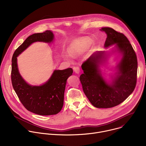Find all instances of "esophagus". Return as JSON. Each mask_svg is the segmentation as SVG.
Segmentation results:
<instances>
[{
  "label": "esophagus",
  "instance_id": "obj_1",
  "mask_svg": "<svg viewBox=\"0 0 146 146\" xmlns=\"http://www.w3.org/2000/svg\"><path fill=\"white\" fill-rule=\"evenodd\" d=\"M73 70H74V71L75 72V73H76L77 74H79V73H80V69L79 67H78V66L74 67V68H73Z\"/></svg>",
  "mask_w": 146,
  "mask_h": 146
}]
</instances>
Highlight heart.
Listing matches in <instances>:
<instances>
[{"mask_svg": "<svg viewBox=\"0 0 146 146\" xmlns=\"http://www.w3.org/2000/svg\"><path fill=\"white\" fill-rule=\"evenodd\" d=\"M92 43V40L87 37H82L73 41L69 47V52L74 56L85 51ZM66 56V55H64Z\"/></svg>", "mask_w": 146, "mask_h": 146, "instance_id": "obj_1", "label": "heart"}]
</instances>
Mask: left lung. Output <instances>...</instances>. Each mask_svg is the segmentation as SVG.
I'll list each match as a JSON object with an SVG mask.
<instances>
[{"label": "left lung", "mask_w": 146, "mask_h": 146, "mask_svg": "<svg viewBox=\"0 0 146 146\" xmlns=\"http://www.w3.org/2000/svg\"><path fill=\"white\" fill-rule=\"evenodd\" d=\"M107 35L105 47L116 44L122 58L118 65V72L111 84L103 79L99 69L105 58V51L93 54L81 65L84 73L80 80L85 95L97 108H111L125 100L134 91L137 82V60L136 53L127 37L109 27L100 29Z\"/></svg>", "instance_id": "1"}]
</instances>
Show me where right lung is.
<instances>
[{
	"mask_svg": "<svg viewBox=\"0 0 146 146\" xmlns=\"http://www.w3.org/2000/svg\"><path fill=\"white\" fill-rule=\"evenodd\" d=\"M54 35L50 31L29 36L15 51L11 64V82L19 100L27 110L41 115L58 114L64 105L66 80L73 73L72 68L55 70L50 78L40 86H32L21 76L17 66V57L36 41L51 43Z\"/></svg>",
	"mask_w": 146,
	"mask_h": 146,
	"instance_id": "obj_1",
	"label": "right lung"
}]
</instances>
